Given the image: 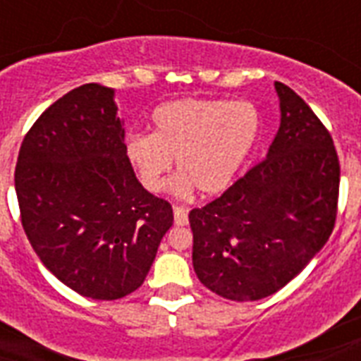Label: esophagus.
I'll list each match as a JSON object with an SVG mask.
<instances>
[{"instance_id": "obj_1", "label": "esophagus", "mask_w": 361, "mask_h": 361, "mask_svg": "<svg viewBox=\"0 0 361 361\" xmlns=\"http://www.w3.org/2000/svg\"><path fill=\"white\" fill-rule=\"evenodd\" d=\"M174 223L178 226H185L189 223V212L183 206H174Z\"/></svg>"}]
</instances>
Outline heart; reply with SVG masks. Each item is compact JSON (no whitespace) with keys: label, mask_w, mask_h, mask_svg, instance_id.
<instances>
[{"label":"heart","mask_w":361,"mask_h":361,"mask_svg":"<svg viewBox=\"0 0 361 361\" xmlns=\"http://www.w3.org/2000/svg\"><path fill=\"white\" fill-rule=\"evenodd\" d=\"M260 135V116L251 103L219 99H178L153 110L152 135H130L123 153L136 180L157 192L172 169L170 189L185 197L225 192L251 155Z\"/></svg>","instance_id":"b5f03b06"}]
</instances>
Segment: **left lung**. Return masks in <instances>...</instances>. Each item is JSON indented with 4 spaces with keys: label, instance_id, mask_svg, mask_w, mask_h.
<instances>
[{
    "label": "left lung",
    "instance_id": "obj_1",
    "mask_svg": "<svg viewBox=\"0 0 361 361\" xmlns=\"http://www.w3.org/2000/svg\"><path fill=\"white\" fill-rule=\"evenodd\" d=\"M275 92L281 125L266 159L189 214L195 274L234 302L283 288L336 225L339 159L330 133L290 87L275 82Z\"/></svg>",
    "mask_w": 361,
    "mask_h": 361
}]
</instances>
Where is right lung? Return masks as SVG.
<instances>
[{
	"mask_svg": "<svg viewBox=\"0 0 361 361\" xmlns=\"http://www.w3.org/2000/svg\"><path fill=\"white\" fill-rule=\"evenodd\" d=\"M114 90L84 84L50 104L20 146L14 189L25 236L63 285L120 300L144 283L172 206L136 180Z\"/></svg>",
	"mask_w": 361,
	"mask_h": 361,
	"instance_id": "1",
	"label": "right lung"
}]
</instances>
